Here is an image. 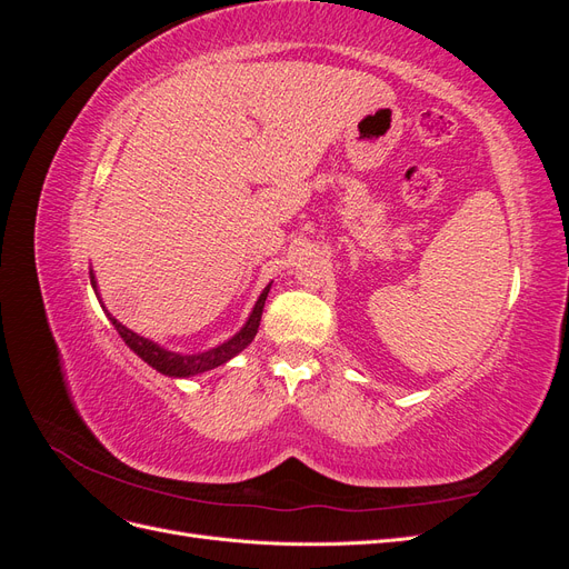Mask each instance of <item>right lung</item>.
Segmentation results:
<instances>
[{"label": "right lung", "instance_id": "right-lung-1", "mask_svg": "<svg viewBox=\"0 0 569 569\" xmlns=\"http://www.w3.org/2000/svg\"><path fill=\"white\" fill-rule=\"evenodd\" d=\"M90 282L94 287V295L99 297L97 280H94V272L92 270H90ZM268 291H270V284L261 291V297H258L249 320L244 322L242 330H239L234 337H230L228 341H222L220 347H216V349H209V351H203V353H189V356L187 353L168 351V349L159 347V343H153L151 339H144V337H140L137 332L128 330V327L120 325L111 313H107V316L113 322L118 335L123 337V341L128 343V347L137 356H140L144 363H149L153 370H159L161 375H168V377H192V375H201L206 370H213V368H218L222 363H228L230 358H234L237 353H242L249 347V343L256 337V332H258V325H261V316H263V306H266V299H268Z\"/></svg>", "mask_w": 569, "mask_h": 569}]
</instances>
